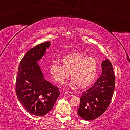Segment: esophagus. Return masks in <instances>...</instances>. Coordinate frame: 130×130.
<instances>
[{"label": "esophagus", "mask_w": 130, "mask_h": 130, "mask_svg": "<svg viewBox=\"0 0 130 130\" xmlns=\"http://www.w3.org/2000/svg\"><path fill=\"white\" fill-rule=\"evenodd\" d=\"M65 94H67V95L69 96H73V94L72 92L70 91H65Z\"/></svg>", "instance_id": "1"}]
</instances>
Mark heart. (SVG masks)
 Listing matches in <instances>:
<instances>
[{
    "label": "heart",
    "instance_id": "1",
    "mask_svg": "<svg viewBox=\"0 0 130 130\" xmlns=\"http://www.w3.org/2000/svg\"><path fill=\"white\" fill-rule=\"evenodd\" d=\"M62 64L54 63L50 68V74L56 82L63 84L70 77L73 86L84 88L93 82L98 72V63L93 57L81 53L68 54L61 59Z\"/></svg>",
    "mask_w": 130,
    "mask_h": 130
}]
</instances>
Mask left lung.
Here are the masks:
<instances>
[{"mask_svg":"<svg viewBox=\"0 0 130 130\" xmlns=\"http://www.w3.org/2000/svg\"><path fill=\"white\" fill-rule=\"evenodd\" d=\"M102 74L91 88L82 93L78 115L86 120H94L106 111L112 98L115 75L108 60L102 62Z\"/></svg>","mask_w":130,"mask_h":130,"instance_id":"1","label":"left lung"}]
</instances>
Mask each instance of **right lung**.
<instances>
[{
	"instance_id": "add662e5",
	"label": "right lung",
	"mask_w": 130,
	"mask_h": 130,
	"mask_svg": "<svg viewBox=\"0 0 130 130\" xmlns=\"http://www.w3.org/2000/svg\"><path fill=\"white\" fill-rule=\"evenodd\" d=\"M50 42L39 44L26 53L21 61L15 84L19 102L30 113L43 116L52 109L60 92L57 87L44 80L37 61L45 53Z\"/></svg>"
}]
</instances>
